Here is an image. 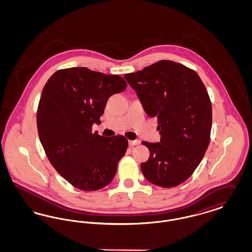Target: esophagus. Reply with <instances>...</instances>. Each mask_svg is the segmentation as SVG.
I'll list each match as a JSON object with an SVG mask.
<instances>
[{"label":"esophagus","instance_id":"obj_1","mask_svg":"<svg viewBox=\"0 0 252 252\" xmlns=\"http://www.w3.org/2000/svg\"><path fill=\"white\" fill-rule=\"evenodd\" d=\"M140 141L139 140H135V141H129L128 142V144H129V145L130 146H134V145H138V144H140Z\"/></svg>","mask_w":252,"mask_h":252}]
</instances>
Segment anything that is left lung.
Masks as SVG:
<instances>
[{"instance_id":"1","label":"left lung","mask_w":252,"mask_h":252,"mask_svg":"<svg viewBox=\"0 0 252 252\" xmlns=\"http://www.w3.org/2000/svg\"><path fill=\"white\" fill-rule=\"evenodd\" d=\"M146 114L158 119L159 143L143 142L149 151L141 164L145 179L162 188L188 180L210 144L212 103L199 75L171 60L125 74Z\"/></svg>"}]
</instances>
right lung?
Masks as SVG:
<instances>
[{"label": "right lung", "mask_w": 252, "mask_h": 252, "mask_svg": "<svg viewBox=\"0 0 252 252\" xmlns=\"http://www.w3.org/2000/svg\"><path fill=\"white\" fill-rule=\"evenodd\" d=\"M126 80L86 67L62 69L44 86L36 111L40 143L49 161L73 187L97 191L108 185L128 142L93 133L108 98L126 89Z\"/></svg>", "instance_id": "1"}]
</instances>
